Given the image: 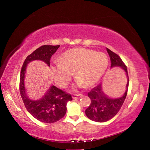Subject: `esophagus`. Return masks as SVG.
I'll return each mask as SVG.
<instances>
[{"label": "esophagus", "mask_w": 150, "mask_h": 150, "mask_svg": "<svg viewBox=\"0 0 150 150\" xmlns=\"http://www.w3.org/2000/svg\"><path fill=\"white\" fill-rule=\"evenodd\" d=\"M83 96V94L79 93V94H75V95H73L72 96V97L73 99H77V98H80L81 97H82Z\"/></svg>", "instance_id": "1"}]
</instances>
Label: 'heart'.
I'll list each match as a JSON object with an SVG mask.
<instances>
[{"mask_svg":"<svg viewBox=\"0 0 150 150\" xmlns=\"http://www.w3.org/2000/svg\"><path fill=\"white\" fill-rule=\"evenodd\" d=\"M108 65V57L104 53L79 47L68 50L51 65L54 81L65 88L71 80L73 72L78 84L89 87L103 77Z\"/></svg>","mask_w":150,"mask_h":150,"instance_id":"b5f03b06","label":"heart"}]
</instances>
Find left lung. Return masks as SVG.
Listing matches in <instances>:
<instances>
[{"label":"left lung","mask_w":150,"mask_h":150,"mask_svg":"<svg viewBox=\"0 0 150 150\" xmlns=\"http://www.w3.org/2000/svg\"><path fill=\"white\" fill-rule=\"evenodd\" d=\"M107 52L110 56L111 62V67L119 66L126 72L128 77V83L126 85V91L124 95L120 98H110L106 96L102 91L101 84L93 88L89 93H88V96L91 99V104L86 109L85 114L87 117L91 120L104 122L111 118H112L122 106L124 100L126 97L128 89L129 77L128 74V69L125 63L121 59L118 55L112 52L108 48H106Z\"/></svg>","instance_id":"obj_1"}]
</instances>
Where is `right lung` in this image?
Segmentation results:
<instances>
[{"mask_svg": "<svg viewBox=\"0 0 150 150\" xmlns=\"http://www.w3.org/2000/svg\"><path fill=\"white\" fill-rule=\"evenodd\" d=\"M59 47V45H44L38 48L27 56L20 72V93L25 107L30 115L42 122L54 123L62 118L67 111L66 105L67 102L72 100L71 95L53 85L41 99H30L26 96L24 83L26 67L29 62L37 59L44 61L50 66L51 57Z\"/></svg>", "mask_w": 150, "mask_h": 150, "instance_id": "right-lung-1", "label": "right lung"}]
</instances>
